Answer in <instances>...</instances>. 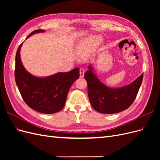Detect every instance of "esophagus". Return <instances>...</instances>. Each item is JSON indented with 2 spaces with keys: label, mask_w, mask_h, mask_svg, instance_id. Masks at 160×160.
Segmentation results:
<instances>
[{
  "label": "esophagus",
  "mask_w": 160,
  "mask_h": 160,
  "mask_svg": "<svg viewBox=\"0 0 160 160\" xmlns=\"http://www.w3.org/2000/svg\"><path fill=\"white\" fill-rule=\"evenodd\" d=\"M84 72H85V71L83 68H80L79 69V74H80V77H83L84 76Z\"/></svg>",
  "instance_id": "esophagus-1"
}]
</instances>
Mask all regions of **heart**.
<instances>
[{
  "mask_svg": "<svg viewBox=\"0 0 160 160\" xmlns=\"http://www.w3.org/2000/svg\"><path fill=\"white\" fill-rule=\"evenodd\" d=\"M98 42L99 41L98 39H89L86 41L81 47L79 51V57L81 59H83L88 57L98 46Z\"/></svg>",
  "mask_w": 160,
  "mask_h": 160,
  "instance_id": "b5f03b06",
  "label": "heart"
}]
</instances>
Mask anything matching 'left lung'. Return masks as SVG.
<instances>
[{
    "mask_svg": "<svg viewBox=\"0 0 160 160\" xmlns=\"http://www.w3.org/2000/svg\"><path fill=\"white\" fill-rule=\"evenodd\" d=\"M85 72L88 83V96L93 108L104 114L119 113L127 109L133 103L142 85L143 73L132 83L118 89H112L103 84L93 72L91 65Z\"/></svg>",
    "mask_w": 160,
    "mask_h": 160,
    "instance_id": "obj_1",
    "label": "left lung"
}]
</instances>
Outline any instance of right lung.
Segmentation results:
<instances>
[{"label":"right lung","instance_id":"right-lung-1","mask_svg":"<svg viewBox=\"0 0 160 160\" xmlns=\"http://www.w3.org/2000/svg\"><path fill=\"white\" fill-rule=\"evenodd\" d=\"M44 31H34L27 38L33 34ZM22 44L16 53L14 78L23 100L28 107L40 113L52 114L60 111L64 107L71 85L79 77V69L58 72L45 78L33 76L25 70L21 62Z\"/></svg>","mask_w":160,"mask_h":160}]
</instances>
